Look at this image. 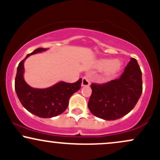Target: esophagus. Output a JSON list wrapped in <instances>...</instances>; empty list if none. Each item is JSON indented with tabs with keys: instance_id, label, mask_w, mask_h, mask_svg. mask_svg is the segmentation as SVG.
<instances>
[{
	"instance_id": "1",
	"label": "esophagus",
	"mask_w": 160,
	"mask_h": 160,
	"mask_svg": "<svg viewBox=\"0 0 160 160\" xmlns=\"http://www.w3.org/2000/svg\"><path fill=\"white\" fill-rule=\"evenodd\" d=\"M90 85V82L87 78H83L82 80V86H89Z\"/></svg>"
}]
</instances>
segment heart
Masks as SVG:
<instances>
[{"label": "heart", "instance_id": "b5f03b06", "mask_svg": "<svg viewBox=\"0 0 160 160\" xmlns=\"http://www.w3.org/2000/svg\"><path fill=\"white\" fill-rule=\"evenodd\" d=\"M122 67V62L118 58L108 59L102 58L95 62L94 68L98 71H103L104 75L107 77L113 76L120 71Z\"/></svg>", "mask_w": 160, "mask_h": 160}]
</instances>
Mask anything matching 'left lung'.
Listing matches in <instances>:
<instances>
[{"label": "left lung", "mask_w": 160, "mask_h": 160, "mask_svg": "<svg viewBox=\"0 0 160 160\" xmlns=\"http://www.w3.org/2000/svg\"><path fill=\"white\" fill-rule=\"evenodd\" d=\"M88 108L93 115L115 120L133 109L142 93V73L132 58L118 79L104 84L92 83Z\"/></svg>", "instance_id": "left-lung-1"}]
</instances>
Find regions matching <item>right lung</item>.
Here are the masks:
<instances>
[{"label": "right lung", "mask_w": 160, "mask_h": 160, "mask_svg": "<svg viewBox=\"0 0 160 160\" xmlns=\"http://www.w3.org/2000/svg\"><path fill=\"white\" fill-rule=\"evenodd\" d=\"M48 49L38 48L33 51L19 64L15 79V89L20 102L28 111L42 118H51L62 114L68 106L69 98L81 87L82 79L68 83L59 81L54 85L37 89L30 86L24 79L25 61L32 55L43 52Z\"/></svg>", "instance_id": "obj_1"}]
</instances>
